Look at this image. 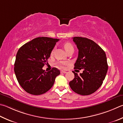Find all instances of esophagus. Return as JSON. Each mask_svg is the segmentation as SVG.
<instances>
[{
  "label": "esophagus",
  "mask_w": 123,
  "mask_h": 123,
  "mask_svg": "<svg viewBox=\"0 0 123 123\" xmlns=\"http://www.w3.org/2000/svg\"><path fill=\"white\" fill-rule=\"evenodd\" d=\"M67 72L66 71H63V70H61V73H64V74H65V73H66Z\"/></svg>",
  "instance_id": "34e87169"
}]
</instances>
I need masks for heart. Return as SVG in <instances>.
I'll return each mask as SVG.
<instances>
[{
  "label": "heart",
  "mask_w": 123,
  "mask_h": 123,
  "mask_svg": "<svg viewBox=\"0 0 123 123\" xmlns=\"http://www.w3.org/2000/svg\"><path fill=\"white\" fill-rule=\"evenodd\" d=\"M63 47H64V49L66 50L67 52L68 50L71 49H74L73 45L70 43V42H66V43L63 44ZM54 50L53 49L52 51V52H51V54H53V53H54ZM67 64V63L66 62H62V61L59 62L57 63V66L59 67L60 68L64 69V68H65V67H66V65Z\"/></svg>",
  "instance_id": "b5f03b06"
}]
</instances>
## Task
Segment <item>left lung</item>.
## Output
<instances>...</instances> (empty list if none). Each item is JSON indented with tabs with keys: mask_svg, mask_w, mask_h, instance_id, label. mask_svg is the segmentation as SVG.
Instances as JSON below:
<instances>
[{
	"mask_svg": "<svg viewBox=\"0 0 123 123\" xmlns=\"http://www.w3.org/2000/svg\"><path fill=\"white\" fill-rule=\"evenodd\" d=\"M73 39L79 49L74 68L83 69V71L80 75L73 72L75 77L69 82V86L78 94H92L102 86L108 71L105 53L90 39L79 37Z\"/></svg>",
	"mask_w": 123,
	"mask_h": 123,
	"instance_id": "obj_1",
	"label": "left lung"
}]
</instances>
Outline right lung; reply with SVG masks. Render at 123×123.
I'll return each instance as SVG.
<instances>
[{"label":"right lung","instance_id":"1","mask_svg":"<svg viewBox=\"0 0 123 123\" xmlns=\"http://www.w3.org/2000/svg\"><path fill=\"white\" fill-rule=\"evenodd\" d=\"M59 39L39 37L21 46L18 51L14 73L19 84L30 94L39 95L53 86L60 71L53 68L48 72L42 69Z\"/></svg>","mask_w":123,"mask_h":123}]
</instances>
